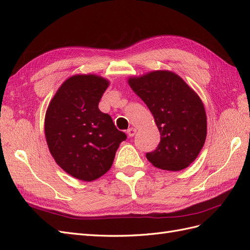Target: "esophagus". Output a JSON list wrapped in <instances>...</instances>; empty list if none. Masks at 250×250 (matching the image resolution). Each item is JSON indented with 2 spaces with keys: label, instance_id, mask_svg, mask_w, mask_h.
I'll return each mask as SVG.
<instances>
[{
  "label": "esophagus",
  "instance_id": "esophagus-1",
  "mask_svg": "<svg viewBox=\"0 0 250 250\" xmlns=\"http://www.w3.org/2000/svg\"><path fill=\"white\" fill-rule=\"evenodd\" d=\"M135 132H137V129H135V128H129V129L127 130V134H128V137L129 138H132L133 135L135 134Z\"/></svg>",
  "mask_w": 250,
  "mask_h": 250
}]
</instances>
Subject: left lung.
<instances>
[{"mask_svg":"<svg viewBox=\"0 0 250 250\" xmlns=\"http://www.w3.org/2000/svg\"><path fill=\"white\" fill-rule=\"evenodd\" d=\"M145 102L161 133L147 160L156 168L179 171L192 164L207 138V115L198 95L170 71H154L128 80Z\"/></svg>","mask_w":250,"mask_h":250,"instance_id":"obj_1","label":"left lung"}]
</instances>
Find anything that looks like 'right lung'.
I'll return each instance as SVG.
<instances>
[{"label": "right lung", "mask_w": 250, "mask_h": 250, "mask_svg": "<svg viewBox=\"0 0 250 250\" xmlns=\"http://www.w3.org/2000/svg\"><path fill=\"white\" fill-rule=\"evenodd\" d=\"M108 85L97 75H75L58 88L46 112L44 134L52 156L67 174L83 181L104 175L127 138L98 107Z\"/></svg>", "instance_id": "obj_1"}]
</instances>
